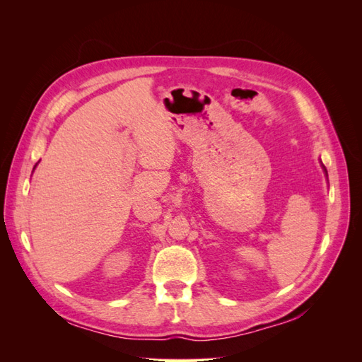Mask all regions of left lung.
Masks as SVG:
<instances>
[{
  "mask_svg": "<svg viewBox=\"0 0 362 362\" xmlns=\"http://www.w3.org/2000/svg\"><path fill=\"white\" fill-rule=\"evenodd\" d=\"M322 168H323V170H325V173H326V177H327V172H326V168L323 166V164H322Z\"/></svg>",
  "mask_w": 362,
  "mask_h": 362,
  "instance_id": "obj_1",
  "label": "left lung"
}]
</instances>
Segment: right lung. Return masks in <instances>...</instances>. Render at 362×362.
<instances>
[{
    "label": "right lung",
    "mask_w": 362,
    "mask_h": 362,
    "mask_svg": "<svg viewBox=\"0 0 362 362\" xmlns=\"http://www.w3.org/2000/svg\"><path fill=\"white\" fill-rule=\"evenodd\" d=\"M35 168H36V166H35Z\"/></svg>",
    "instance_id": "obj_1"
}]
</instances>
